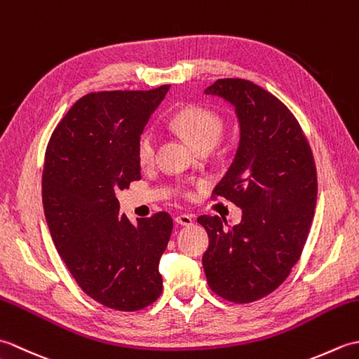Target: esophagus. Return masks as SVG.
Instances as JSON below:
<instances>
[{"label": "esophagus", "mask_w": 359, "mask_h": 359, "mask_svg": "<svg viewBox=\"0 0 359 359\" xmlns=\"http://www.w3.org/2000/svg\"><path fill=\"white\" fill-rule=\"evenodd\" d=\"M174 220H175V224H177V225H184V226L193 224V217L189 215H177L174 217Z\"/></svg>", "instance_id": "1"}]
</instances>
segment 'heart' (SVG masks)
<instances>
[{"instance_id": "1", "label": "heart", "mask_w": 359, "mask_h": 359, "mask_svg": "<svg viewBox=\"0 0 359 359\" xmlns=\"http://www.w3.org/2000/svg\"><path fill=\"white\" fill-rule=\"evenodd\" d=\"M171 125L184 134L197 149H211L224 134V117L215 109H210L202 104H189L182 108L171 118ZM158 148V135L154 129H144L137 140V160L144 168L156 162ZM182 196L189 197L193 193L189 189H182Z\"/></svg>"}]
</instances>
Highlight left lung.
Listing matches in <instances>:
<instances>
[{
  "mask_svg": "<svg viewBox=\"0 0 359 359\" xmlns=\"http://www.w3.org/2000/svg\"><path fill=\"white\" fill-rule=\"evenodd\" d=\"M207 95L231 103L241 125L236 157L212 197L242 208L241 224L201 216L210 245L202 257L210 288L234 304L274 292L299 261L318 196L310 144L287 106L243 79H220Z\"/></svg>",
  "mask_w": 359,
  "mask_h": 359,
  "instance_id": "left-lung-1",
  "label": "left lung"
}]
</instances>
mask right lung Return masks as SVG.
I'll list each match as a JSON object with an SVG mask.
<instances>
[{
	"mask_svg": "<svg viewBox=\"0 0 359 359\" xmlns=\"http://www.w3.org/2000/svg\"><path fill=\"white\" fill-rule=\"evenodd\" d=\"M168 89L81 97L46 148L43 208L52 241L83 292L112 310H142L163 288L158 261L172 219L160 211L133 224L118 215L116 191L142 179L137 140Z\"/></svg>",
	"mask_w": 359,
	"mask_h": 359,
	"instance_id": "add662e5",
	"label": "right lung"
}]
</instances>
